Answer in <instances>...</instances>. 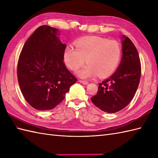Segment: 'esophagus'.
Listing matches in <instances>:
<instances>
[{"label": "esophagus", "instance_id": "obj_1", "mask_svg": "<svg viewBox=\"0 0 158 158\" xmlns=\"http://www.w3.org/2000/svg\"><path fill=\"white\" fill-rule=\"evenodd\" d=\"M79 81L81 83H82V84H83V85H87L88 83L87 81H83V80H79Z\"/></svg>", "mask_w": 158, "mask_h": 158}]
</instances>
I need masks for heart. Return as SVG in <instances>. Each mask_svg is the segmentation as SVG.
<instances>
[{"instance_id": "obj_1", "label": "heart", "mask_w": 158, "mask_h": 158, "mask_svg": "<svg viewBox=\"0 0 158 158\" xmlns=\"http://www.w3.org/2000/svg\"><path fill=\"white\" fill-rule=\"evenodd\" d=\"M75 48L69 46L64 52V60L72 71H77L84 64L77 74L82 78L98 75L100 77L110 75L118 67L122 56V48L116 40H108L98 36H87L75 43Z\"/></svg>"}]
</instances>
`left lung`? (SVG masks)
Listing matches in <instances>:
<instances>
[{
	"label": "left lung",
	"instance_id": "1",
	"mask_svg": "<svg viewBox=\"0 0 158 158\" xmlns=\"http://www.w3.org/2000/svg\"><path fill=\"white\" fill-rule=\"evenodd\" d=\"M123 57L116 72L99 84L98 93L91 98L95 106L108 113L118 112L133 100L141 79L138 51L131 40L123 36Z\"/></svg>",
	"mask_w": 158,
	"mask_h": 158
}]
</instances>
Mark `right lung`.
Here are the masks:
<instances>
[{
	"mask_svg": "<svg viewBox=\"0 0 158 158\" xmlns=\"http://www.w3.org/2000/svg\"><path fill=\"white\" fill-rule=\"evenodd\" d=\"M58 29L42 25L35 30L22 48L17 63L21 93L33 108L51 110L64 100L77 79L66 67V44L57 37Z\"/></svg>",
	"mask_w": 158,
	"mask_h": 158,
	"instance_id": "obj_1",
	"label": "right lung"
}]
</instances>
